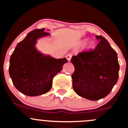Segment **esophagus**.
I'll return each mask as SVG.
<instances>
[{
    "label": "esophagus",
    "mask_w": 128,
    "mask_h": 128,
    "mask_svg": "<svg viewBox=\"0 0 128 128\" xmlns=\"http://www.w3.org/2000/svg\"><path fill=\"white\" fill-rule=\"evenodd\" d=\"M72 54L68 53V54L66 55V59H67V60H68V61H70V60H71V58H72Z\"/></svg>",
    "instance_id": "34e87169"
}]
</instances>
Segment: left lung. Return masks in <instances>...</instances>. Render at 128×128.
I'll return each instance as SVG.
<instances>
[{"label": "left lung", "mask_w": 128, "mask_h": 128, "mask_svg": "<svg viewBox=\"0 0 128 128\" xmlns=\"http://www.w3.org/2000/svg\"><path fill=\"white\" fill-rule=\"evenodd\" d=\"M96 38L99 42L94 49L81 52L71 59L75 68L72 75L74 90L78 96L91 100L107 96L119 76L116 52L102 36Z\"/></svg>", "instance_id": "8db88e82"}]
</instances>
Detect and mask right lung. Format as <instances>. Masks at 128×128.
<instances>
[{
    "instance_id": "obj_1",
    "label": "right lung",
    "mask_w": 128,
    "mask_h": 128,
    "mask_svg": "<svg viewBox=\"0 0 128 128\" xmlns=\"http://www.w3.org/2000/svg\"><path fill=\"white\" fill-rule=\"evenodd\" d=\"M45 29H35L17 44L11 55L9 74L15 88L23 94L37 96L48 92L53 78L68 60L56 59L37 50V39L50 35Z\"/></svg>"
}]
</instances>
